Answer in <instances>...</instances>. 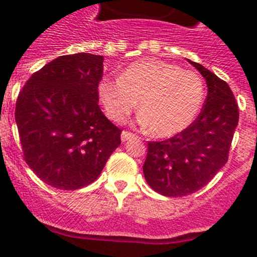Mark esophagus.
Masks as SVG:
<instances>
[{
	"label": "esophagus",
	"instance_id": "1",
	"mask_svg": "<svg viewBox=\"0 0 257 257\" xmlns=\"http://www.w3.org/2000/svg\"><path fill=\"white\" fill-rule=\"evenodd\" d=\"M134 138H135V135H134L133 133H128V131H122V134H121L122 142H127V140L134 139Z\"/></svg>",
	"mask_w": 257,
	"mask_h": 257
}]
</instances>
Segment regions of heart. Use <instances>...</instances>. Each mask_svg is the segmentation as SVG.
<instances>
[{
	"mask_svg": "<svg viewBox=\"0 0 257 257\" xmlns=\"http://www.w3.org/2000/svg\"><path fill=\"white\" fill-rule=\"evenodd\" d=\"M97 97L117 123L126 121L139 101L143 126L157 138H170L196 119L205 88L194 72L160 59H142L127 65L118 79H100Z\"/></svg>",
	"mask_w": 257,
	"mask_h": 257,
	"instance_id": "1",
	"label": "heart"
}]
</instances>
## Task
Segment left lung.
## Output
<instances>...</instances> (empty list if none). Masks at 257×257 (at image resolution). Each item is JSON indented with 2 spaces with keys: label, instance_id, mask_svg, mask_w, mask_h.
<instances>
[{
  "label": "left lung",
  "instance_id": "left-lung-1",
  "mask_svg": "<svg viewBox=\"0 0 257 257\" xmlns=\"http://www.w3.org/2000/svg\"><path fill=\"white\" fill-rule=\"evenodd\" d=\"M207 83V97L190 126L163 142H149L143 171L149 187L166 197H184L207 185L228 161L238 124V104L225 81L188 60Z\"/></svg>",
  "mask_w": 257,
  "mask_h": 257
}]
</instances>
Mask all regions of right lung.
<instances>
[{
    "mask_svg": "<svg viewBox=\"0 0 257 257\" xmlns=\"http://www.w3.org/2000/svg\"><path fill=\"white\" fill-rule=\"evenodd\" d=\"M101 55H63L32 74L19 92L15 122L27 165L52 188L96 180L121 144V128L101 112Z\"/></svg>",
    "mask_w": 257,
    "mask_h": 257,
    "instance_id": "obj_1",
    "label": "right lung"
}]
</instances>
